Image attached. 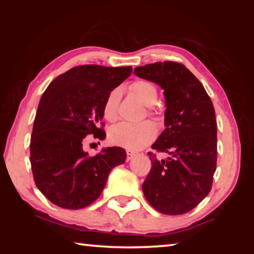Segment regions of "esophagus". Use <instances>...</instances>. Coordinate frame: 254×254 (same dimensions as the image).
I'll return each mask as SVG.
<instances>
[{"mask_svg": "<svg viewBox=\"0 0 254 254\" xmlns=\"http://www.w3.org/2000/svg\"><path fill=\"white\" fill-rule=\"evenodd\" d=\"M135 156V153L134 152H132V151H127V160L128 161V160H131V159Z\"/></svg>", "mask_w": 254, "mask_h": 254, "instance_id": "34e87169", "label": "esophagus"}]
</instances>
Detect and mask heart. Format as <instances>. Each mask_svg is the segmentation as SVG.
<instances>
[{
    "mask_svg": "<svg viewBox=\"0 0 254 254\" xmlns=\"http://www.w3.org/2000/svg\"><path fill=\"white\" fill-rule=\"evenodd\" d=\"M130 92L137 100L148 106L149 114H157L159 107L156 104L158 100V88L152 81L139 79L130 85ZM121 89L114 88L107 94L103 104V115L107 121L113 122L119 117V104L121 101ZM157 136V127L151 121L141 123L122 122L114 126L110 130L109 139L112 144L126 148L127 150H140L147 147Z\"/></svg>",
    "mask_w": 254,
    "mask_h": 254,
    "instance_id": "1",
    "label": "heart"
}]
</instances>
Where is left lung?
Returning <instances> with one entry per match:
<instances>
[{"instance_id":"obj_1","label":"left lung","mask_w":254,"mask_h":254,"mask_svg":"<svg viewBox=\"0 0 254 254\" xmlns=\"http://www.w3.org/2000/svg\"><path fill=\"white\" fill-rule=\"evenodd\" d=\"M134 74L158 84L166 98V128L148 152L151 169L142 185L149 204L166 215L195 208L212 189L217 160L215 110L204 86L183 64L159 62L136 67Z\"/></svg>"}]
</instances>
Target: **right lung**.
Listing matches in <instances>:
<instances>
[{
	"mask_svg": "<svg viewBox=\"0 0 254 254\" xmlns=\"http://www.w3.org/2000/svg\"><path fill=\"white\" fill-rule=\"evenodd\" d=\"M131 72V66H77L55 78L42 94L30 162L36 186L51 203L68 209L91 205L102 194L110 171L126 161L120 147L91 157L83 145L87 135L105 137L103 104Z\"/></svg>",
	"mask_w": 254,
	"mask_h": 254,
	"instance_id": "obj_1",
	"label": "right lung"
}]
</instances>
